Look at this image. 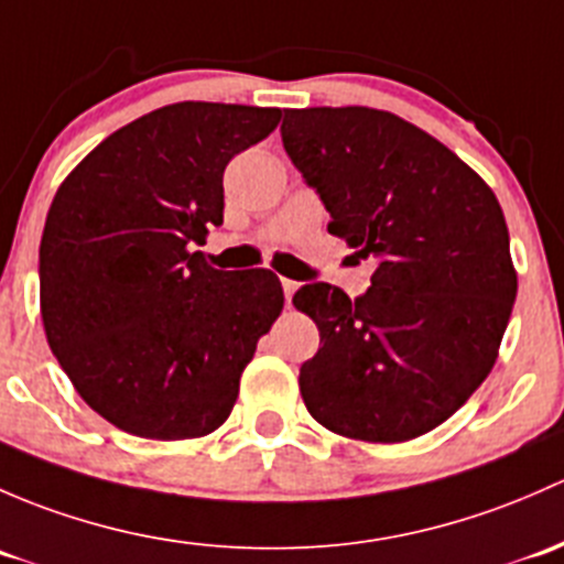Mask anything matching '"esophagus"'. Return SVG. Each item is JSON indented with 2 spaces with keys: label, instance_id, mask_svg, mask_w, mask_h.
Segmentation results:
<instances>
[{
  "label": "esophagus",
  "instance_id": "34e87169",
  "mask_svg": "<svg viewBox=\"0 0 564 564\" xmlns=\"http://www.w3.org/2000/svg\"><path fill=\"white\" fill-rule=\"evenodd\" d=\"M282 290H284V299H288V304H290V299H293V293H295V290H299V282L282 280Z\"/></svg>",
  "mask_w": 564,
  "mask_h": 564
}]
</instances>
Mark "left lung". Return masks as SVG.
I'll use <instances>...</instances> for the list:
<instances>
[{
  "mask_svg": "<svg viewBox=\"0 0 564 564\" xmlns=\"http://www.w3.org/2000/svg\"><path fill=\"white\" fill-rule=\"evenodd\" d=\"M282 143L321 193L328 234L377 258L358 299L328 282L293 295L321 330L299 377L306 410L364 443L421 437L499 356L519 290L502 206L467 162L388 110L290 108Z\"/></svg>",
  "mask_w": 564,
  "mask_h": 564,
  "instance_id": "obj_1",
  "label": "left lung"
}]
</instances>
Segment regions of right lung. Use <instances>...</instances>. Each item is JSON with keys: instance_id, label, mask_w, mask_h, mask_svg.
<instances>
[{"instance_id": "right-lung-1", "label": "right lung", "mask_w": 564, "mask_h": 564, "mask_svg": "<svg viewBox=\"0 0 564 564\" xmlns=\"http://www.w3.org/2000/svg\"><path fill=\"white\" fill-rule=\"evenodd\" d=\"M280 108L173 102L91 149L56 189L40 241V315L97 415L143 440L206 437L280 317L269 269L219 271L195 243L223 225V173Z\"/></svg>"}]
</instances>
